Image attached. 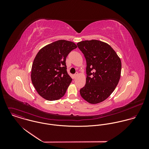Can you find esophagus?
I'll return each mask as SVG.
<instances>
[{"instance_id": "34e87169", "label": "esophagus", "mask_w": 149, "mask_h": 149, "mask_svg": "<svg viewBox=\"0 0 149 149\" xmlns=\"http://www.w3.org/2000/svg\"><path fill=\"white\" fill-rule=\"evenodd\" d=\"M79 75V73H76V74H74V78H76V77H77V76Z\"/></svg>"}]
</instances>
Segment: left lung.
Wrapping results in <instances>:
<instances>
[{
	"instance_id": "8db88e82",
	"label": "left lung",
	"mask_w": 149,
	"mask_h": 149,
	"mask_svg": "<svg viewBox=\"0 0 149 149\" xmlns=\"http://www.w3.org/2000/svg\"><path fill=\"white\" fill-rule=\"evenodd\" d=\"M86 62L85 85L81 97L91 104L105 100L113 92L120 77L122 64L115 50L106 43L92 40L77 43Z\"/></svg>"
}]
</instances>
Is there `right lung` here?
<instances>
[{"mask_svg": "<svg viewBox=\"0 0 149 149\" xmlns=\"http://www.w3.org/2000/svg\"><path fill=\"white\" fill-rule=\"evenodd\" d=\"M76 47L74 43L58 40L44 46L36 55L32 65L31 79L43 98L53 101L64 96L72 81L66 70V58Z\"/></svg>", "mask_w": 149, "mask_h": 149, "instance_id": "add662e5", "label": "right lung"}]
</instances>
